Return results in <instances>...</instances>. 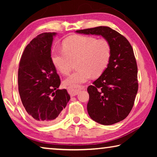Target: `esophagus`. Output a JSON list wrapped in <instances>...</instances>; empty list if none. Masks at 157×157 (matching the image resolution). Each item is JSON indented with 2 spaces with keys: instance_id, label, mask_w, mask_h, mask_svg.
<instances>
[{
  "instance_id": "34e87169",
  "label": "esophagus",
  "mask_w": 157,
  "mask_h": 157,
  "mask_svg": "<svg viewBox=\"0 0 157 157\" xmlns=\"http://www.w3.org/2000/svg\"><path fill=\"white\" fill-rule=\"evenodd\" d=\"M84 88V86H74V87H68V94L71 95V96H75V95H78V93L82 90Z\"/></svg>"
}]
</instances>
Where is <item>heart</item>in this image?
<instances>
[{"instance_id":"1","label":"heart","mask_w":157,"mask_h":157,"mask_svg":"<svg viewBox=\"0 0 157 157\" xmlns=\"http://www.w3.org/2000/svg\"><path fill=\"white\" fill-rule=\"evenodd\" d=\"M111 56V47L107 40L77 35L64 42L63 50L53 52L52 60L55 67L64 75L69 73L73 62L78 60L77 67L79 68L63 82L66 86L74 87L87 82L92 75H102L109 63Z\"/></svg>"}]
</instances>
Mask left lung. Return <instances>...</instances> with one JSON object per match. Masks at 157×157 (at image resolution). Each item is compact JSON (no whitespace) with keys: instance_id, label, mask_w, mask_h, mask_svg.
Instances as JSON below:
<instances>
[{"instance_id":"obj_1","label":"left lung","mask_w":157,"mask_h":157,"mask_svg":"<svg viewBox=\"0 0 157 157\" xmlns=\"http://www.w3.org/2000/svg\"><path fill=\"white\" fill-rule=\"evenodd\" d=\"M77 33L100 35L109 41L111 56L107 68L87 89V111L92 120L110 125L124 120L134 104L139 89L138 68L128 40L107 26L77 30Z\"/></svg>"}]
</instances>
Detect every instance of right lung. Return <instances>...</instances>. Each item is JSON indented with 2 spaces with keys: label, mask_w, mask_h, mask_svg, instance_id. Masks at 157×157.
Returning <instances> with one entry per match:
<instances>
[{
  "label": "right lung",
  "mask_w": 157,
  "mask_h": 157,
  "mask_svg": "<svg viewBox=\"0 0 157 157\" xmlns=\"http://www.w3.org/2000/svg\"><path fill=\"white\" fill-rule=\"evenodd\" d=\"M55 33L39 34L23 51L18 71V92L21 102L32 121L39 124H54L60 120L70 100L61 83L51 58Z\"/></svg>",
  "instance_id": "obj_1"
}]
</instances>
